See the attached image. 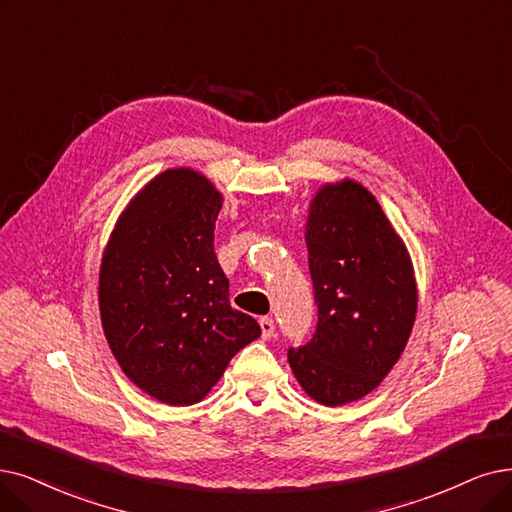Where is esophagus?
<instances>
[{"instance_id": "esophagus-1", "label": "esophagus", "mask_w": 512, "mask_h": 512, "mask_svg": "<svg viewBox=\"0 0 512 512\" xmlns=\"http://www.w3.org/2000/svg\"><path fill=\"white\" fill-rule=\"evenodd\" d=\"M258 323H260V330H262V338L271 340L273 334H275V321L271 317H262Z\"/></svg>"}]
</instances>
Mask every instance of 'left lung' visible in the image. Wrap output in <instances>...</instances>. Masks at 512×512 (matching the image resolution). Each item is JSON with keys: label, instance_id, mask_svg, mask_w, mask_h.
<instances>
[{"label": "left lung", "instance_id": "obj_1", "mask_svg": "<svg viewBox=\"0 0 512 512\" xmlns=\"http://www.w3.org/2000/svg\"><path fill=\"white\" fill-rule=\"evenodd\" d=\"M306 248L317 325L309 342L290 346L288 361L315 401H357L391 372L410 338L412 262L376 197L353 180L317 193Z\"/></svg>", "mask_w": 512, "mask_h": 512}]
</instances>
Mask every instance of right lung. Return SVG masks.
I'll use <instances>...</instances> for the list:
<instances>
[{
  "label": "right lung",
  "instance_id": "1",
  "mask_svg": "<svg viewBox=\"0 0 512 512\" xmlns=\"http://www.w3.org/2000/svg\"><path fill=\"white\" fill-rule=\"evenodd\" d=\"M222 197L193 170H168L121 214L100 267V317L126 376L151 397L191 405L210 393L260 325L229 304L214 254Z\"/></svg>",
  "mask_w": 512,
  "mask_h": 512
}]
</instances>
